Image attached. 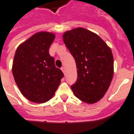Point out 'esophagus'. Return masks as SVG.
I'll return each mask as SVG.
<instances>
[{
  "label": "esophagus",
  "instance_id": "34e87169",
  "mask_svg": "<svg viewBox=\"0 0 134 134\" xmlns=\"http://www.w3.org/2000/svg\"><path fill=\"white\" fill-rule=\"evenodd\" d=\"M61 71H63V74H65V72H66V71H65V67H64V66H63V67L61 68Z\"/></svg>",
  "mask_w": 134,
  "mask_h": 134
}]
</instances>
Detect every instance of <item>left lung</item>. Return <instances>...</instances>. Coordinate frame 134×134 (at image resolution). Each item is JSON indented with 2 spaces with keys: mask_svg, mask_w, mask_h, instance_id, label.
Returning <instances> with one entry per match:
<instances>
[{
  "mask_svg": "<svg viewBox=\"0 0 134 134\" xmlns=\"http://www.w3.org/2000/svg\"><path fill=\"white\" fill-rule=\"evenodd\" d=\"M64 43L76 60V82L71 86L74 95L87 103L103 98L114 76L111 48L97 35L83 28L67 31Z\"/></svg>",
  "mask_w": 134,
  "mask_h": 134,
  "instance_id": "left-lung-1",
  "label": "left lung"
}]
</instances>
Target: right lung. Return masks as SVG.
I'll use <instances>...</instances> for the list:
<instances>
[{"label": "right lung", "mask_w": 134, "mask_h": 134, "mask_svg": "<svg viewBox=\"0 0 134 134\" xmlns=\"http://www.w3.org/2000/svg\"><path fill=\"white\" fill-rule=\"evenodd\" d=\"M54 38L52 33L38 32L21 43L15 51L13 75L20 92L32 102L49 100L64 76L49 54Z\"/></svg>", "instance_id": "obj_1"}]
</instances>
